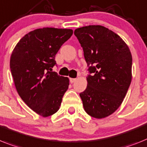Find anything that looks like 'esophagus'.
Returning a JSON list of instances; mask_svg holds the SVG:
<instances>
[{
	"mask_svg": "<svg viewBox=\"0 0 147 147\" xmlns=\"http://www.w3.org/2000/svg\"><path fill=\"white\" fill-rule=\"evenodd\" d=\"M76 81V78H69V81L71 84L74 83Z\"/></svg>",
	"mask_w": 147,
	"mask_h": 147,
	"instance_id": "34e87169",
	"label": "esophagus"
}]
</instances>
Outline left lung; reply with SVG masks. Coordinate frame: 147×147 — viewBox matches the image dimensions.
I'll use <instances>...</instances> for the list:
<instances>
[{
    "mask_svg": "<svg viewBox=\"0 0 147 147\" xmlns=\"http://www.w3.org/2000/svg\"><path fill=\"white\" fill-rule=\"evenodd\" d=\"M88 66L87 87L80 93L84 111L102 119L112 114L125 98L131 81L132 57L122 38L101 25L74 32Z\"/></svg>",
    "mask_w": 147,
    "mask_h": 147,
    "instance_id": "left-lung-1",
    "label": "left lung"
}]
</instances>
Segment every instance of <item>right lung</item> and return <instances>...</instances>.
Listing matches in <instances>:
<instances>
[{
	"instance_id": "obj_1",
	"label": "right lung",
	"mask_w": 147,
	"mask_h": 147,
	"mask_svg": "<svg viewBox=\"0 0 147 147\" xmlns=\"http://www.w3.org/2000/svg\"><path fill=\"white\" fill-rule=\"evenodd\" d=\"M73 30L43 28L20 39L10 57V70L18 95L39 115L46 117L60 108L69 80L52 68L55 55Z\"/></svg>"
}]
</instances>
